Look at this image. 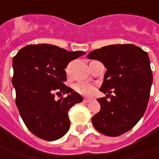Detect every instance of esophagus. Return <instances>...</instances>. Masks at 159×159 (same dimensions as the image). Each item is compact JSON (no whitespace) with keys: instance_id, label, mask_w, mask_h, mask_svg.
<instances>
[{"instance_id":"34e87169","label":"esophagus","mask_w":159,"mask_h":159,"mask_svg":"<svg viewBox=\"0 0 159 159\" xmlns=\"http://www.w3.org/2000/svg\"><path fill=\"white\" fill-rule=\"evenodd\" d=\"M90 101H91V99H90V98H84V103H89V102Z\"/></svg>"}]
</instances>
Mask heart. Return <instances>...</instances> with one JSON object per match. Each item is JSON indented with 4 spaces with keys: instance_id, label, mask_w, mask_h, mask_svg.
I'll return each instance as SVG.
<instances>
[{
    "instance_id": "b5f03b06",
    "label": "heart",
    "mask_w": 159,
    "mask_h": 159,
    "mask_svg": "<svg viewBox=\"0 0 159 159\" xmlns=\"http://www.w3.org/2000/svg\"><path fill=\"white\" fill-rule=\"evenodd\" d=\"M74 89L76 92H78L82 95H90L94 91V87L89 84L80 83L74 85Z\"/></svg>"
}]
</instances>
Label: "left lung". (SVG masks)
I'll use <instances>...</instances> for the list:
<instances>
[{"label": "left lung", "instance_id": "8db88e82", "mask_svg": "<svg viewBox=\"0 0 159 159\" xmlns=\"http://www.w3.org/2000/svg\"><path fill=\"white\" fill-rule=\"evenodd\" d=\"M87 57L101 61L107 69L100 90L107 94L98 98L101 108L91 119L94 128L108 136L128 132L143 117L150 98L153 75L148 53L123 44L96 49Z\"/></svg>", "mask_w": 159, "mask_h": 159}]
</instances>
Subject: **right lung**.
<instances>
[{"label":"right lung","instance_id":"obj_1","mask_svg":"<svg viewBox=\"0 0 159 159\" xmlns=\"http://www.w3.org/2000/svg\"><path fill=\"white\" fill-rule=\"evenodd\" d=\"M83 54L81 51L68 52L53 45L39 44L23 47L13 58L16 105L25 126L36 136L54 141L69 131V110L83 98L64 84V69ZM59 94L68 96L57 100L55 97Z\"/></svg>","mask_w":159,"mask_h":159}]
</instances>
